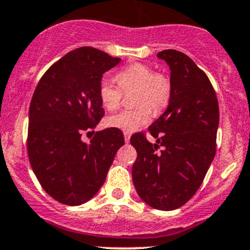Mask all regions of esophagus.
<instances>
[{
    "label": "esophagus",
    "instance_id": "34e87169",
    "mask_svg": "<svg viewBox=\"0 0 250 250\" xmlns=\"http://www.w3.org/2000/svg\"><path fill=\"white\" fill-rule=\"evenodd\" d=\"M129 140H130V135L128 134V133H125V143H129Z\"/></svg>",
    "mask_w": 250,
    "mask_h": 250
}]
</instances>
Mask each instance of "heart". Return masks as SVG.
Returning <instances> with one entry per match:
<instances>
[{"label":"heart","mask_w":250,"mask_h":250,"mask_svg":"<svg viewBox=\"0 0 250 250\" xmlns=\"http://www.w3.org/2000/svg\"><path fill=\"white\" fill-rule=\"evenodd\" d=\"M118 88L109 81H102L99 87V98L102 105L106 110L117 109L122 99V92L134 90L133 103L137 107L133 110H123L107 118V125L133 133L150 122L151 111L161 112L167 107L172 95V84L166 75L153 72L152 67L141 62H134L115 75Z\"/></svg>","instance_id":"heart-1"}]
</instances>
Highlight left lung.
Listing matches in <instances>:
<instances>
[{
  "instance_id": "obj_1",
  "label": "left lung",
  "mask_w": 250,
  "mask_h": 250,
  "mask_svg": "<svg viewBox=\"0 0 250 250\" xmlns=\"http://www.w3.org/2000/svg\"><path fill=\"white\" fill-rule=\"evenodd\" d=\"M157 57L170 69L172 95L167 110L148 127L156 143L143 133L130 138L138 153L132 176L144 202L173 210L197 192L213 162L219 104L210 81L191 58L175 49Z\"/></svg>"
}]
</instances>
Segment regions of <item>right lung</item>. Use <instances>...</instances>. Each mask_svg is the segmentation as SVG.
<instances>
[{
  "mask_svg": "<svg viewBox=\"0 0 250 250\" xmlns=\"http://www.w3.org/2000/svg\"><path fill=\"white\" fill-rule=\"evenodd\" d=\"M120 62L95 48H77L53 64L35 89L27 153L37 180L58 202L80 206L94 197L125 145L117 128L97 132L89 143L81 139L104 116L100 83Z\"/></svg>",
  "mask_w": 250,
  "mask_h": 250,
  "instance_id": "1",
  "label": "right lung"
}]
</instances>
